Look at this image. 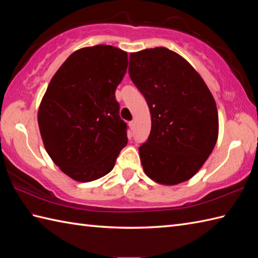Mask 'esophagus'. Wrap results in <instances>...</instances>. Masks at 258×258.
<instances>
[{
  "instance_id": "1",
  "label": "esophagus",
  "mask_w": 258,
  "mask_h": 258,
  "mask_svg": "<svg viewBox=\"0 0 258 258\" xmlns=\"http://www.w3.org/2000/svg\"><path fill=\"white\" fill-rule=\"evenodd\" d=\"M128 125H130V127H131V130H132V131L135 128V122H134V120H132V122H130Z\"/></svg>"
}]
</instances>
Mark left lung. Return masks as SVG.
Wrapping results in <instances>:
<instances>
[{"instance_id":"obj_1","label":"left lung","mask_w":258,"mask_h":258,"mask_svg":"<svg viewBox=\"0 0 258 258\" xmlns=\"http://www.w3.org/2000/svg\"><path fill=\"white\" fill-rule=\"evenodd\" d=\"M128 73L151 113L150 136L139 149L145 174L163 185L191 178L218 138L211 91L184 57L166 47L131 53Z\"/></svg>"}]
</instances>
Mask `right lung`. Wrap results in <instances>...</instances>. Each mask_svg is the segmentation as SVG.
I'll list each match as a JSON object with an SVG mask.
<instances>
[{"instance_id":"right-lung-1","label":"right lung","mask_w":258,"mask_h":258,"mask_svg":"<svg viewBox=\"0 0 258 258\" xmlns=\"http://www.w3.org/2000/svg\"><path fill=\"white\" fill-rule=\"evenodd\" d=\"M127 64V53L117 47H83L71 54L47 86L37 113L43 144L74 180L108 174L127 144V125L115 98Z\"/></svg>"}]
</instances>
